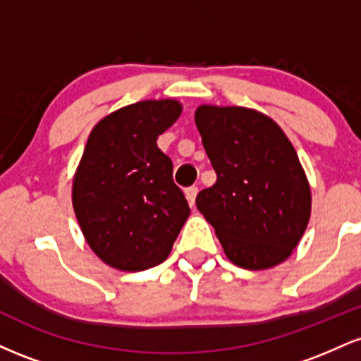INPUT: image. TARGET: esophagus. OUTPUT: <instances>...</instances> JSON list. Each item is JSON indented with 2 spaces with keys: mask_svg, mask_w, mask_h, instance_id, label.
Masks as SVG:
<instances>
[{
  "mask_svg": "<svg viewBox=\"0 0 361 361\" xmlns=\"http://www.w3.org/2000/svg\"><path fill=\"white\" fill-rule=\"evenodd\" d=\"M197 195H198V188L197 186H190V188L185 190V197L188 200L190 205H195V200H197Z\"/></svg>",
  "mask_w": 361,
  "mask_h": 361,
  "instance_id": "34e87169",
  "label": "esophagus"
}]
</instances>
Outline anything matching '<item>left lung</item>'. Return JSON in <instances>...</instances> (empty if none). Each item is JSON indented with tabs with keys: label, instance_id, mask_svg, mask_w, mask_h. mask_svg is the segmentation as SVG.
I'll return each instance as SVG.
<instances>
[{
	"label": "left lung",
	"instance_id": "left-lung-1",
	"mask_svg": "<svg viewBox=\"0 0 361 361\" xmlns=\"http://www.w3.org/2000/svg\"><path fill=\"white\" fill-rule=\"evenodd\" d=\"M195 123L217 181L197 195L229 261L268 270L305 233L312 195L295 147L275 120L246 106L200 105Z\"/></svg>",
	"mask_w": 361,
	"mask_h": 361
}]
</instances>
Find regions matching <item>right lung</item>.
Listing matches in <instances>:
<instances>
[{
	"label": "right lung",
	"mask_w": 361,
	"mask_h": 361,
	"mask_svg": "<svg viewBox=\"0 0 361 361\" xmlns=\"http://www.w3.org/2000/svg\"><path fill=\"white\" fill-rule=\"evenodd\" d=\"M181 103L142 100L111 111L91 130L73 178V209L91 251L111 268L163 263L190 215L156 140Z\"/></svg>",
	"instance_id": "obj_1"
}]
</instances>
